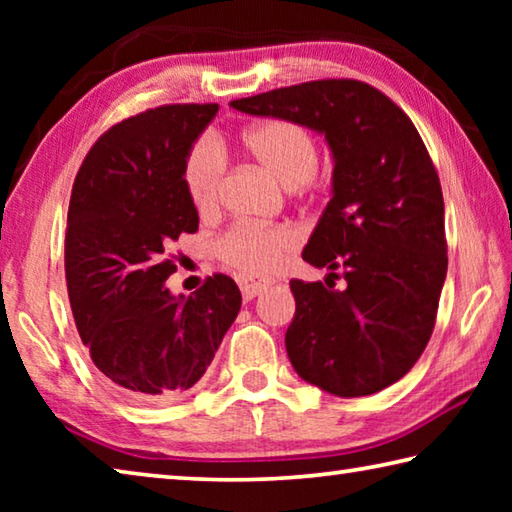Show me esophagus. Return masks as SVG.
Wrapping results in <instances>:
<instances>
[{
  "label": "esophagus",
  "mask_w": 512,
  "mask_h": 512,
  "mask_svg": "<svg viewBox=\"0 0 512 512\" xmlns=\"http://www.w3.org/2000/svg\"><path fill=\"white\" fill-rule=\"evenodd\" d=\"M275 280H271V277H241L239 280V287H241V293H244L246 300H253L257 296H262V293L273 287Z\"/></svg>",
  "instance_id": "esophagus-1"
}]
</instances>
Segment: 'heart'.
I'll list each match as a JSON object with an SVG mask.
<instances>
[{"instance_id": "heart-1", "label": "heart", "mask_w": 512, "mask_h": 512, "mask_svg": "<svg viewBox=\"0 0 512 512\" xmlns=\"http://www.w3.org/2000/svg\"><path fill=\"white\" fill-rule=\"evenodd\" d=\"M241 146L259 167L277 183L296 189L314 176L318 146L307 128L293 121L271 119L250 126L241 135ZM185 189L201 214L219 205L223 162L212 146L201 144L187 155L183 169ZM300 244L298 232L289 225H237L225 235L216 250L225 264L246 275H266Z\"/></svg>"}]
</instances>
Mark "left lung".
<instances>
[{
    "mask_svg": "<svg viewBox=\"0 0 512 512\" xmlns=\"http://www.w3.org/2000/svg\"><path fill=\"white\" fill-rule=\"evenodd\" d=\"M230 106L323 135L334 160L332 198L302 259L327 268L325 283L343 267L349 289L291 280L296 316L284 343L293 370L339 397L395 384L427 348L447 277L443 192L413 121L386 94L350 79Z\"/></svg>",
    "mask_w": 512,
    "mask_h": 512,
    "instance_id": "obj_1",
    "label": "left lung"
}]
</instances>
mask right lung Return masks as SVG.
I'll return each instance as SVG.
<instances>
[{
	"instance_id": "right-lung-1",
	"label": "right lung",
	"mask_w": 512,
	"mask_h": 512,
	"mask_svg": "<svg viewBox=\"0 0 512 512\" xmlns=\"http://www.w3.org/2000/svg\"><path fill=\"white\" fill-rule=\"evenodd\" d=\"M219 106H162L101 135L74 180L65 277L81 341L108 384L140 404L185 395L210 368L241 309L228 275L173 296L164 250L198 230L187 155Z\"/></svg>"
}]
</instances>
